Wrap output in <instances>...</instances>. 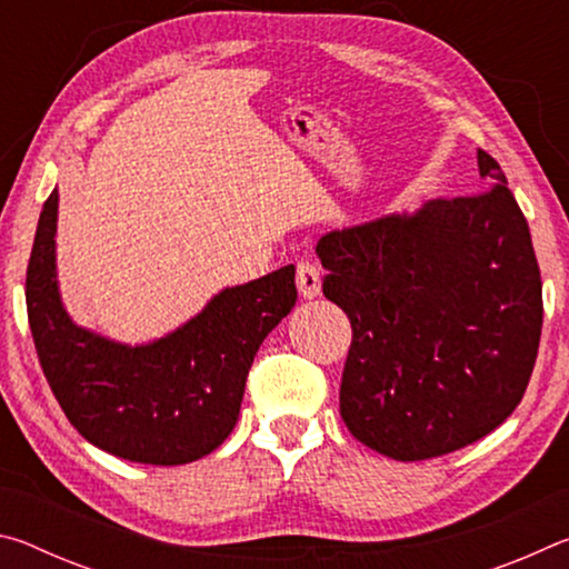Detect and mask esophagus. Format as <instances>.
<instances>
[{
  "label": "esophagus",
  "instance_id": "obj_1",
  "mask_svg": "<svg viewBox=\"0 0 569 569\" xmlns=\"http://www.w3.org/2000/svg\"><path fill=\"white\" fill-rule=\"evenodd\" d=\"M296 286L301 298H308V301H311V298L321 293V271L313 263L301 261L296 266Z\"/></svg>",
  "mask_w": 569,
  "mask_h": 569
}]
</instances>
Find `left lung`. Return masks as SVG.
Returning <instances> with one entry per match:
<instances>
[{
	"label": "left lung",
	"mask_w": 569,
	"mask_h": 569,
	"mask_svg": "<svg viewBox=\"0 0 569 569\" xmlns=\"http://www.w3.org/2000/svg\"><path fill=\"white\" fill-rule=\"evenodd\" d=\"M485 190L437 198L326 233L323 296L351 321L341 419L399 461L449 455L522 401L542 333V278L499 162L477 150Z\"/></svg>",
	"instance_id": "left-lung-1"
}]
</instances>
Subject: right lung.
I'll list each match as a JSON object with an SVG mask.
<instances>
[{"mask_svg": "<svg viewBox=\"0 0 569 569\" xmlns=\"http://www.w3.org/2000/svg\"><path fill=\"white\" fill-rule=\"evenodd\" d=\"M60 196L44 200L27 266V316L47 383L72 427L102 451L140 465H188L233 431L258 346L296 306V268L210 298L162 339L124 346L80 329L57 288Z\"/></svg>", "mask_w": 569, "mask_h": 569, "instance_id": "right-lung-1", "label": "right lung"}]
</instances>
